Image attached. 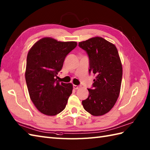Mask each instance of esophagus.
<instances>
[{
  "mask_svg": "<svg viewBox=\"0 0 150 150\" xmlns=\"http://www.w3.org/2000/svg\"><path fill=\"white\" fill-rule=\"evenodd\" d=\"M73 87H74V88L75 89H78L80 88L79 86H76V85H74V86H73Z\"/></svg>",
  "mask_w": 150,
  "mask_h": 150,
  "instance_id": "34e87169",
  "label": "esophagus"
}]
</instances>
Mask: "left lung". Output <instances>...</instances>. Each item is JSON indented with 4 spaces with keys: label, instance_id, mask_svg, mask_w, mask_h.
Wrapping results in <instances>:
<instances>
[{
    "label": "left lung",
    "instance_id": "1",
    "mask_svg": "<svg viewBox=\"0 0 150 150\" xmlns=\"http://www.w3.org/2000/svg\"><path fill=\"white\" fill-rule=\"evenodd\" d=\"M89 57V73L95 75L88 98L82 102L84 109L93 116H102L114 107L120 95L122 65L115 45L101 37L79 43Z\"/></svg>",
    "mask_w": 150,
    "mask_h": 150
}]
</instances>
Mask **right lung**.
Returning a JSON list of instances; mask_svg holds the SVG:
<instances>
[{
  "mask_svg": "<svg viewBox=\"0 0 150 150\" xmlns=\"http://www.w3.org/2000/svg\"><path fill=\"white\" fill-rule=\"evenodd\" d=\"M75 41L61 42L50 38L39 40L27 57L25 81L30 98L41 113L54 116L63 110L72 93L71 83L57 80L67 55L76 47Z\"/></svg>",
  "mask_w": 150,
  "mask_h": 150,
  "instance_id": "obj_1",
  "label": "right lung"
}]
</instances>
